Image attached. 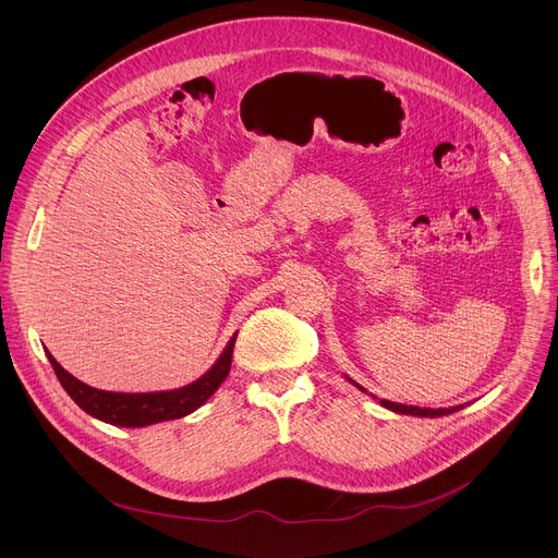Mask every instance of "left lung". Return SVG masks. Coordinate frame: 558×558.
Here are the masks:
<instances>
[{"label":"left lung","instance_id":"obj_1","mask_svg":"<svg viewBox=\"0 0 558 558\" xmlns=\"http://www.w3.org/2000/svg\"><path fill=\"white\" fill-rule=\"evenodd\" d=\"M355 388H360L362 392H366V395H371L373 400H377L379 402V407H384V409H388V411H392V413H400V415H413V417H444V415H452V413H457V411H461L463 407H468V404H459V407H450V409H420V407H407V404H395V402H388V400H379V397H375L373 392H368L364 386H360L355 379H351L349 375H344Z\"/></svg>","mask_w":558,"mask_h":558}]
</instances>
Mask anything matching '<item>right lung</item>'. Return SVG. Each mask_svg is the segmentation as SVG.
<instances>
[{
  "instance_id": "right-lung-1",
  "label": "right lung",
  "mask_w": 558,
  "mask_h": 558,
  "mask_svg": "<svg viewBox=\"0 0 558 558\" xmlns=\"http://www.w3.org/2000/svg\"><path fill=\"white\" fill-rule=\"evenodd\" d=\"M235 336L227 342L218 360L211 364L209 371H205L196 381L174 388V390H154V392H114V390H99L82 379L70 375L52 355L46 351L57 379L65 388V392L72 397L74 404L86 411L90 417L121 426V428H143L158 422H170L185 417L201 409L209 397L218 390V386L227 379L231 368V355Z\"/></svg>"
}]
</instances>
